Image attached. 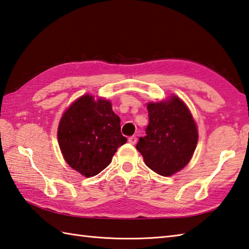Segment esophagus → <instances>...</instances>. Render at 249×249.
Masks as SVG:
<instances>
[{"label":"esophagus","mask_w":249,"mask_h":249,"mask_svg":"<svg viewBox=\"0 0 249 249\" xmlns=\"http://www.w3.org/2000/svg\"><path fill=\"white\" fill-rule=\"evenodd\" d=\"M137 140H138V139H137V137H135V136H131V137H129V138H128V142H129L130 144H136L137 143Z\"/></svg>","instance_id":"esophagus-1"}]
</instances>
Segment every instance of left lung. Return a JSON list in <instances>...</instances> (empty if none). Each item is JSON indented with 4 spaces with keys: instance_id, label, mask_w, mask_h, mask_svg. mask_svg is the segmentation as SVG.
<instances>
[{
    "instance_id": "left-lung-1",
    "label": "left lung",
    "mask_w": 249,
    "mask_h": 249,
    "mask_svg": "<svg viewBox=\"0 0 249 249\" xmlns=\"http://www.w3.org/2000/svg\"><path fill=\"white\" fill-rule=\"evenodd\" d=\"M146 136L136 147L145 165L163 177L182 170L192 160L198 142V130L192 113L181 99L149 103Z\"/></svg>"
}]
</instances>
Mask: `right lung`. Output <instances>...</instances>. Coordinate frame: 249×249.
Wrapping results in <instances>:
<instances>
[{"instance_id": "add662e5", "label": "right lung", "mask_w": 249, "mask_h": 249, "mask_svg": "<svg viewBox=\"0 0 249 249\" xmlns=\"http://www.w3.org/2000/svg\"><path fill=\"white\" fill-rule=\"evenodd\" d=\"M57 141L64 160L89 178L109 166L118 147L127 139L109 100L83 95L71 105L60 121Z\"/></svg>"}]
</instances>
